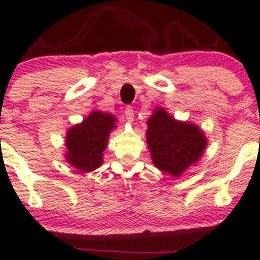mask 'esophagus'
Returning <instances> with one entry per match:
<instances>
[{
    "label": "esophagus",
    "mask_w": 260,
    "mask_h": 260,
    "mask_svg": "<svg viewBox=\"0 0 260 260\" xmlns=\"http://www.w3.org/2000/svg\"><path fill=\"white\" fill-rule=\"evenodd\" d=\"M124 117H126V120L128 122H132L133 121L134 111H133V109L131 106H127L126 109H124Z\"/></svg>",
    "instance_id": "34e87169"
}]
</instances>
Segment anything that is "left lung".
<instances>
[{
  "mask_svg": "<svg viewBox=\"0 0 260 260\" xmlns=\"http://www.w3.org/2000/svg\"><path fill=\"white\" fill-rule=\"evenodd\" d=\"M147 142L157 169L180 176L203 155L207 139L198 127L176 121L162 109L149 118Z\"/></svg>",
  "mask_w": 260,
  "mask_h": 260,
  "instance_id": "1",
  "label": "left lung"
}]
</instances>
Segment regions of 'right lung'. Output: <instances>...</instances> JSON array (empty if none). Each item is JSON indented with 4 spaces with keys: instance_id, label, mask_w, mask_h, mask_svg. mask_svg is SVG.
I'll list each match as a JSON object with an SVG mask.
<instances>
[{
    "instance_id": "right-lung-1",
    "label": "right lung",
    "mask_w": 260,
    "mask_h": 260,
    "mask_svg": "<svg viewBox=\"0 0 260 260\" xmlns=\"http://www.w3.org/2000/svg\"><path fill=\"white\" fill-rule=\"evenodd\" d=\"M115 121L110 113L95 111L82 123L71 128L66 139L68 162L83 172H90L99 168L103 162L107 137L115 128Z\"/></svg>"
}]
</instances>
